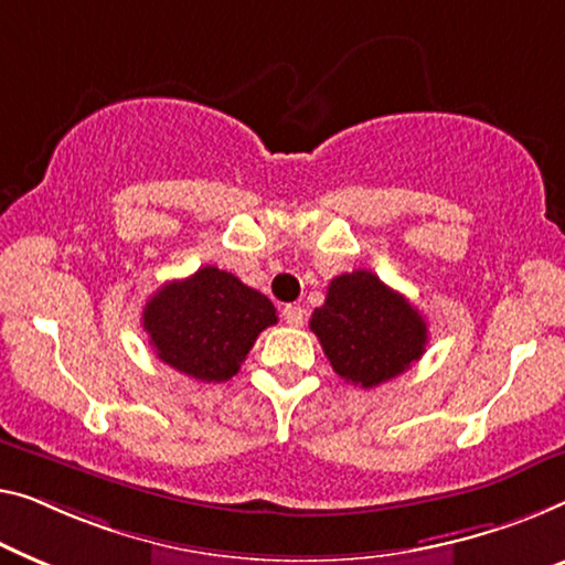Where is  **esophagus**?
I'll return each instance as SVG.
<instances>
[{
	"mask_svg": "<svg viewBox=\"0 0 565 565\" xmlns=\"http://www.w3.org/2000/svg\"><path fill=\"white\" fill-rule=\"evenodd\" d=\"M281 317H284V322L289 324V327H301L305 324V307H299V305H286L284 309H281Z\"/></svg>",
	"mask_w": 565,
	"mask_h": 565,
	"instance_id": "1",
	"label": "esophagus"
}]
</instances>
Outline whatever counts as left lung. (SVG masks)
I'll return each mask as SVG.
<instances>
[{"label": "left lung", "mask_w": 565, "mask_h": 565, "mask_svg": "<svg viewBox=\"0 0 565 565\" xmlns=\"http://www.w3.org/2000/svg\"><path fill=\"white\" fill-rule=\"evenodd\" d=\"M309 330L319 337L334 373L360 388L393 381L420 360L428 342L418 309L365 268L334 276Z\"/></svg>", "instance_id": "8db88e82"}]
</instances>
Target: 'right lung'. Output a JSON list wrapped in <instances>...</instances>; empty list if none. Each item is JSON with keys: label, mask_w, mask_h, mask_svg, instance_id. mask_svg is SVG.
<instances>
[{"label": "right lung", "mask_w": 565, "mask_h": 565, "mask_svg": "<svg viewBox=\"0 0 565 565\" xmlns=\"http://www.w3.org/2000/svg\"><path fill=\"white\" fill-rule=\"evenodd\" d=\"M276 319L268 297L215 266L164 284L141 315L157 358L202 383L231 381Z\"/></svg>", "instance_id": "right-lung-1"}]
</instances>
